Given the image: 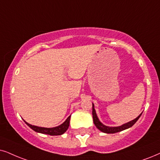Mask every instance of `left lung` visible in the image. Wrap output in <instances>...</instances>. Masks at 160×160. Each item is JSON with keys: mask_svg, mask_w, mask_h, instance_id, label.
Returning a JSON list of instances; mask_svg holds the SVG:
<instances>
[{"mask_svg": "<svg viewBox=\"0 0 160 160\" xmlns=\"http://www.w3.org/2000/svg\"><path fill=\"white\" fill-rule=\"evenodd\" d=\"M140 114L139 115L137 118H135L134 120L130 121V122H128L125 124H122V125H120V126H115V127H112V126H107V125H105L102 124V122H100V120H99L98 115L96 114V111L94 109V105L92 103V116H93V121H94V123L95 126L98 128L99 130L102 132L106 133V134H114V133L120 132V131H122L123 130H125V129H128L131 128V126H133L137 120H139V118L140 117Z\"/></svg>", "mask_w": 160, "mask_h": 160, "instance_id": "obj_1", "label": "left lung"}]
</instances>
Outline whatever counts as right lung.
Returning <instances> with one entry per match:
<instances>
[{
    "label": "right lung",
    "instance_id": "add662e5",
    "mask_svg": "<svg viewBox=\"0 0 160 160\" xmlns=\"http://www.w3.org/2000/svg\"><path fill=\"white\" fill-rule=\"evenodd\" d=\"M71 118V115L66 119L64 122H62L61 125H58L57 127H54V128H44V127H39L36 126V125H32L29 123L26 122L25 120L24 122L28 126L30 127L32 130L36 131L38 133H41V134H48L51 136H57V135H61L66 132V130L68 128L69 126V121Z\"/></svg>",
    "mask_w": 160,
    "mask_h": 160
}]
</instances>
